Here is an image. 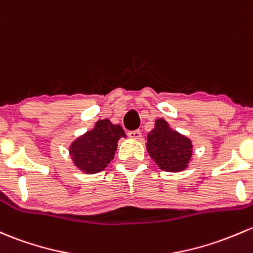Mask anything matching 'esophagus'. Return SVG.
Returning <instances> with one entry per match:
<instances>
[{
  "instance_id": "1",
  "label": "esophagus",
  "mask_w": 253,
  "mask_h": 253,
  "mask_svg": "<svg viewBox=\"0 0 253 253\" xmlns=\"http://www.w3.org/2000/svg\"><path fill=\"white\" fill-rule=\"evenodd\" d=\"M129 138H132V139H140L142 138V133H140L139 129H134V131H128V133H127Z\"/></svg>"
}]
</instances>
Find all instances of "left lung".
Instances as JSON below:
<instances>
[{"instance_id":"8db88e82","label":"left lung","mask_w":253,"mask_h":253,"mask_svg":"<svg viewBox=\"0 0 253 253\" xmlns=\"http://www.w3.org/2000/svg\"><path fill=\"white\" fill-rule=\"evenodd\" d=\"M147 149L158 166L169 172L184 169L193 154L190 140L172 131L162 119L156 120L155 128L148 134Z\"/></svg>"}]
</instances>
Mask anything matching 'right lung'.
I'll list each match as a JSON object with an SVG mask.
<instances>
[{"mask_svg":"<svg viewBox=\"0 0 253 253\" xmlns=\"http://www.w3.org/2000/svg\"><path fill=\"white\" fill-rule=\"evenodd\" d=\"M125 135L120 125H113L109 120H100L91 132H87L71 144L73 160L86 173H97L113 160L118 140Z\"/></svg>","mask_w":253,"mask_h":253,"instance_id":"add662e5","label":"right lung"}]
</instances>
